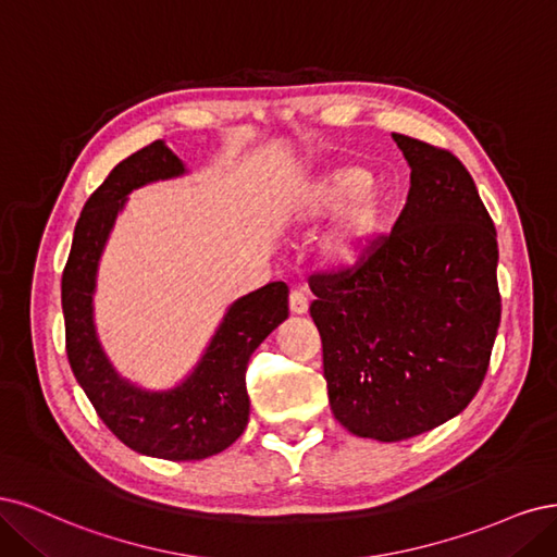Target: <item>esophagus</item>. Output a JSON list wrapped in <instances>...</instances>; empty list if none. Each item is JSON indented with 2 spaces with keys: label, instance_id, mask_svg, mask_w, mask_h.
Wrapping results in <instances>:
<instances>
[{
  "label": "esophagus",
  "instance_id": "1",
  "mask_svg": "<svg viewBox=\"0 0 557 557\" xmlns=\"http://www.w3.org/2000/svg\"><path fill=\"white\" fill-rule=\"evenodd\" d=\"M289 310L294 312V314H305L308 312V296H305L302 292H292L289 294Z\"/></svg>",
  "mask_w": 557,
  "mask_h": 557
}]
</instances>
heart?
<instances>
[{
  "instance_id": "obj_1",
  "label": "heart",
  "mask_w": 557,
  "mask_h": 557,
  "mask_svg": "<svg viewBox=\"0 0 557 557\" xmlns=\"http://www.w3.org/2000/svg\"><path fill=\"white\" fill-rule=\"evenodd\" d=\"M346 208L339 212L333 228L321 243V255L331 265H354L361 261L372 245L376 231L382 224V194L368 185V173L363 169H337L310 189L305 199V218H326V214Z\"/></svg>"
}]
</instances>
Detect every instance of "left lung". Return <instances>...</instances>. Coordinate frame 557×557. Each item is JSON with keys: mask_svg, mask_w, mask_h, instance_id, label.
Wrapping results in <instances>:
<instances>
[{"mask_svg": "<svg viewBox=\"0 0 557 557\" xmlns=\"http://www.w3.org/2000/svg\"><path fill=\"white\" fill-rule=\"evenodd\" d=\"M411 187L391 233L354 265L310 275L335 419L400 442L472 403L499 329L497 233L462 161L393 134Z\"/></svg>", "mask_w": 557, "mask_h": 557, "instance_id": "obj_1", "label": "left lung"}]
</instances>
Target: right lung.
Masks as SVG:
<instances>
[{
	"label": "right lung",
	"instance_id": "right-lung-1",
	"mask_svg": "<svg viewBox=\"0 0 557 557\" xmlns=\"http://www.w3.org/2000/svg\"><path fill=\"white\" fill-rule=\"evenodd\" d=\"M183 173L185 164L161 140L120 161L87 199L62 273L66 356L85 396L122 444L164 460H201L224 451L243 435L249 419V356L289 317V286L284 282H271L238 298L199 366L171 391L138 388L109 363L92 319L103 245L132 189Z\"/></svg>",
	"mask_w": 557,
	"mask_h": 557
}]
</instances>
